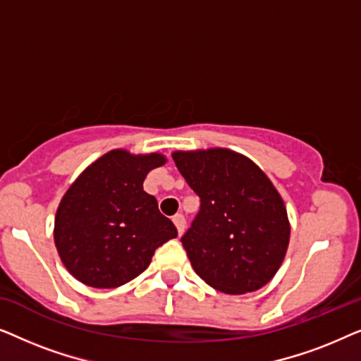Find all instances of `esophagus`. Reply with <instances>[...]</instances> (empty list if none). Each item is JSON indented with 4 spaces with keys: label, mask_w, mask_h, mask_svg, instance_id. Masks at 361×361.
Returning a JSON list of instances; mask_svg holds the SVG:
<instances>
[{
    "label": "esophagus",
    "mask_w": 361,
    "mask_h": 361,
    "mask_svg": "<svg viewBox=\"0 0 361 361\" xmlns=\"http://www.w3.org/2000/svg\"><path fill=\"white\" fill-rule=\"evenodd\" d=\"M172 221H174V224H176L179 235L184 233V230H185V216L182 215V214H176L174 216H172Z\"/></svg>",
    "instance_id": "obj_1"
}]
</instances>
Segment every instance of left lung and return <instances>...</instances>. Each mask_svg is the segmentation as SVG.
<instances>
[{"label": "left lung", "instance_id": "left-lung-1", "mask_svg": "<svg viewBox=\"0 0 361 361\" xmlns=\"http://www.w3.org/2000/svg\"><path fill=\"white\" fill-rule=\"evenodd\" d=\"M199 195L200 210L180 241L192 268L225 294H245L269 283L289 245L284 202L263 171L228 149L172 154Z\"/></svg>", "mask_w": 361, "mask_h": 361}]
</instances>
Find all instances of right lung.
Instances as JSON below:
<instances>
[{"label": "right lung", "mask_w": 361, "mask_h": 361, "mask_svg": "<svg viewBox=\"0 0 361 361\" xmlns=\"http://www.w3.org/2000/svg\"><path fill=\"white\" fill-rule=\"evenodd\" d=\"M164 156L115 149L93 162L66 192L54 240L73 278L92 288H118L140 276L152 255L177 236L172 221L142 189Z\"/></svg>", "instance_id": "add662e5"}]
</instances>
